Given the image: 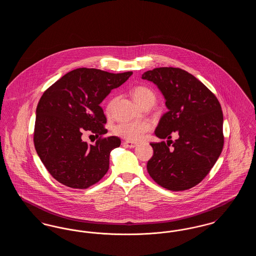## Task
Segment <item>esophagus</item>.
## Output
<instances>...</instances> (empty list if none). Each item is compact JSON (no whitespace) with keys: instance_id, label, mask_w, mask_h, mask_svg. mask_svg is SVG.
<instances>
[{"instance_id":"esophagus-1","label":"esophagus","mask_w":256,"mask_h":256,"mask_svg":"<svg viewBox=\"0 0 256 256\" xmlns=\"http://www.w3.org/2000/svg\"><path fill=\"white\" fill-rule=\"evenodd\" d=\"M124 145L126 146H128V148H132L137 146V144H136V143L130 142V141H126V142L124 143Z\"/></svg>"}]
</instances>
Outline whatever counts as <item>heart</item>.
Returning a JSON list of instances; mask_svg holds the SVG:
<instances>
[{
    "instance_id": "heart-1",
    "label": "heart",
    "mask_w": 256,
    "mask_h": 256,
    "mask_svg": "<svg viewBox=\"0 0 256 256\" xmlns=\"http://www.w3.org/2000/svg\"><path fill=\"white\" fill-rule=\"evenodd\" d=\"M134 100L143 108L146 106H152L156 100L154 92L144 86L134 87L132 91ZM112 102L108 104L106 110L110 112L112 108ZM152 130V124L148 121H134V122H122L114 128V134L124 139L130 141H139L144 138L145 134Z\"/></svg>"
}]
</instances>
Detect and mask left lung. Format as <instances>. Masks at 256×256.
<instances>
[{
	"label": "left lung",
	"instance_id": "left-lung-1",
	"mask_svg": "<svg viewBox=\"0 0 256 256\" xmlns=\"http://www.w3.org/2000/svg\"><path fill=\"white\" fill-rule=\"evenodd\" d=\"M156 84L169 110L154 132V156L148 161L150 178L163 188L184 191L200 182L222 150L224 116L218 98L193 74L182 69L160 67L142 74ZM178 135L174 142L172 134Z\"/></svg>",
	"mask_w": 256,
	"mask_h": 256
}]
</instances>
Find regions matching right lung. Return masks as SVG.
Returning a JSON list of instances; mask_svg holds the SVG:
<instances>
[{"label": "right lung", "mask_w": 256, "mask_h": 256, "mask_svg": "<svg viewBox=\"0 0 256 256\" xmlns=\"http://www.w3.org/2000/svg\"><path fill=\"white\" fill-rule=\"evenodd\" d=\"M132 74L78 68L43 93L37 104L34 142L42 163L58 182L86 189L108 172L110 152L121 145V140L102 137L108 130L100 104ZM87 130L99 137L95 146L82 141V132Z\"/></svg>", "instance_id": "add662e5"}]
</instances>
